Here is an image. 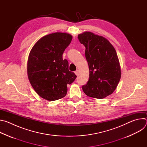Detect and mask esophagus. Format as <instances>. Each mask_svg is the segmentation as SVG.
<instances>
[{
	"mask_svg": "<svg viewBox=\"0 0 147 147\" xmlns=\"http://www.w3.org/2000/svg\"><path fill=\"white\" fill-rule=\"evenodd\" d=\"M78 73H79L78 70H76V71H75V72H74V73H75V74H76V76H78Z\"/></svg>",
	"mask_w": 147,
	"mask_h": 147,
	"instance_id": "34e87169",
	"label": "esophagus"
}]
</instances>
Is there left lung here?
<instances>
[{"mask_svg": "<svg viewBox=\"0 0 147 147\" xmlns=\"http://www.w3.org/2000/svg\"><path fill=\"white\" fill-rule=\"evenodd\" d=\"M80 42L86 47L90 77L82 87L87 96L102 99L112 94L121 77L119 61L115 49L106 38L85 32L78 35Z\"/></svg>", "mask_w": 147, "mask_h": 147, "instance_id": "obj_1", "label": "left lung"}]
</instances>
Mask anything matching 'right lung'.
<instances>
[{"instance_id":"right-lung-1","label":"right lung","mask_w":147,"mask_h":147,"mask_svg":"<svg viewBox=\"0 0 147 147\" xmlns=\"http://www.w3.org/2000/svg\"><path fill=\"white\" fill-rule=\"evenodd\" d=\"M72 36L55 32L41 38L32 47L27 64L30 82L36 92L49 101L66 95L67 84L77 76L69 70V62L63 53L70 45Z\"/></svg>"}]
</instances>
